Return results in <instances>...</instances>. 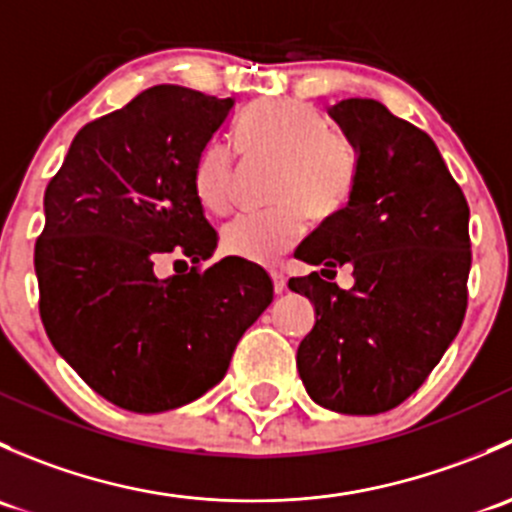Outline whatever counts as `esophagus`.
<instances>
[{
	"label": "esophagus",
	"instance_id": "obj_1",
	"mask_svg": "<svg viewBox=\"0 0 512 512\" xmlns=\"http://www.w3.org/2000/svg\"><path fill=\"white\" fill-rule=\"evenodd\" d=\"M270 277H272V285H275V292H277V294L285 292V287H287L285 275H282L280 270H270Z\"/></svg>",
	"mask_w": 512,
	"mask_h": 512
}]
</instances>
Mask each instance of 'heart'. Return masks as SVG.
Wrapping results in <instances>:
<instances>
[{
  "mask_svg": "<svg viewBox=\"0 0 512 512\" xmlns=\"http://www.w3.org/2000/svg\"><path fill=\"white\" fill-rule=\"evenodd\" d=\"M247 156L280 158L275 210L242 213L223 227V247L247 262H272L307 232V208L324 218L344 208L354 188L356 158L324 113L304 101L255 103L237 126ZM193 190L205 210L223 215L235 203V151L215 138L200 151Z\"/></svg>",
  "mask_w": 512,
  "mask_h": 512,
  "instance_id": "1",
  "label": "heart"
}]
</instances>
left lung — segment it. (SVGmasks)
Listing matches in <instances>:
<instances>
[{
  "instance_id": "obj_1",
  "label": "left lung",
  "mask_w": 512,
  "mask_h": 512,
  "mask_svg": "<svg viewBox=\"0 0 512 512\" xmlns=\"http://www.w3.org/2000/svg\"><path fill=\"white\" fill-rule=\"evenodd\" d=\"M329 116L356 151V178L347 208L294 252L322 267L289 280L317 317L297 369L319 406L374 416L409 399L461 329L471 210L431 136L384 103L347 98ZM339 266L353 270L352 290L328 282Z\"/></svg>"
}]
</instances>
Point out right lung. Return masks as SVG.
<instances>
[{
  "mask_svg": "<svg viewBox=\"0 0 512 512\" xmlns=\"http://www.w3.org/2000/svg\"><path fill=\"white\" fill-rule=\"evenodd\" d=\"M232 106L153 86L86 123L46 185L34 247L41 322L71 369L126 411L200 399L272 302V280L252 262L225 257L200 270L218 232L195 198L193 168ZM165 254L194 267L158 278L152 265Z\"/></svg>",
  "mask_w": 512,
  "mask_h": 512,
  "instance_id": "right-lung-1",
  "label": "right lung"
}]
</instances>
